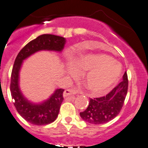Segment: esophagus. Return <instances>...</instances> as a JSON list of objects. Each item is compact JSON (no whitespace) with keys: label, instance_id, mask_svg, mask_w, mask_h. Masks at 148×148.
<instances>
[{"label":"esophagus","instance_id":"obj_1","mask_svg":"<svg viewBox=\"0 0 148 148\" xmlns=\"http://www.w3.org/2000/svg\"><path fill=\"white\" fill-rule=\"evenodd\" d=\"M76 94H77V91L72 89H66V90L63 92V96H64V97L69 96H70V95H76Z\"/></svg>","mask_w":148,"mask_h":148}]
</instances>
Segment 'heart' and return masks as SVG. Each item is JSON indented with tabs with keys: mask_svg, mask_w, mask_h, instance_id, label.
Listing matches in <instances>:
<instances>
[{
	"mask_svg": "<svg viewBox=\"0 0 148 148\" xmlns=\"http://www.w3.org/2000/svg\"><path fill=\"white\" fill-rule=\"evenodd\" d=\"M67 71L71 76H77L78 71L85 72L84 85L92 93H101L118 82L121 66L106 54H88L80 55L69 63Z\"/></svg>",
	"mask_w": 148,
	"mask_h": 148,
	"instance_id": "obj_1",
	"label": "heart"
}]
</instances>
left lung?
<instances>
[{"label":"left lung","mask_w":148,"mask_h":148,"mask_svg":"<svg viewBox=\"0 0 148 148\" xmlns=\"http://www.w3.org/2000/svg\"><path fill=\"white\" fill-rule=\"evenodd\" d=\"M128 86V75L125 71L123 80L106 96L90 99L88 108L80 112L81 118L86 122L96 125L114 119L123 106Z\"/></svg>","instance_id":"1"}]
</instances>
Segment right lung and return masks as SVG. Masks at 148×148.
I'll use <instances>...</instances> for the list:
<instances>
[{"label":"right lung","instance_id":"1","mask_svg":"<svg viewBox=\"0 0 148 148\" xmlns=\"http://www.w3.org/2000/svg\"><path fill=\"white\" fill-rule=\"evenodd\" d=\"M66 38L52 34H43L30 41L20 51L15 59L11 77L10 90L14 105L18 113L27 122L36 125L49 124L58 115L63 101V91L57 89L49 99L40 104L30 103L23 97L19 88V71L23 60L40 50H54L60 52L64 47Z\"/></svg>","mask_w":148,"mask_h":148}]
</instances>
